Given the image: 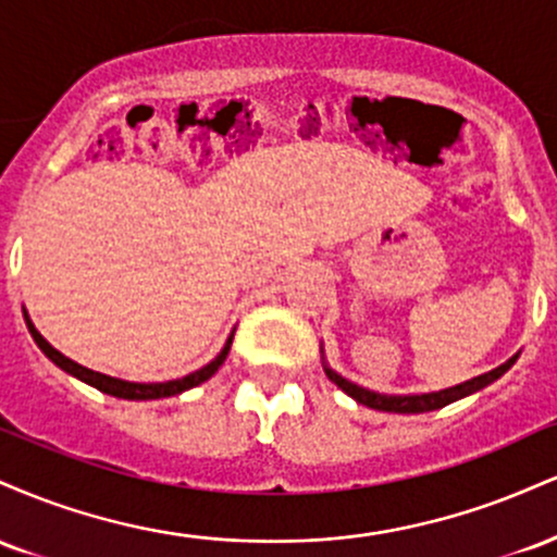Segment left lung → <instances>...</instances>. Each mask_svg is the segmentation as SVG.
I'll return each mask as SVG.
<instances>
[{
	"label": "left lung",
	"instance_id": "obj_1",
	"mask_svg": "<svg viewBox=\"0 0 557 557\" xmlns=\"http://www.w3.org/2000/svg\"><path fill=\"white\" fill-rule=\"evenodd\" d=\"M516 359H519V354L510 356L508 361L500 363L497 369H492V372H487V374H479V376H474V380L461 382V385L437 389V393L387 395V393H374V389L356 385V382L345 380L343 374H337L335 369L327 363V356H324V348H322V367H324V374L330 376V382H335V385L341 387L345 395H350V398H354L356 403H361V406L374 408V411H387V413H426V411H437V408H443V406H450V403L461 400V398H466V395H474V393H479V389L492 385L495 380H500V376L508 372L510 367H513Z\"/></svg>",
	"mask_w": 557,
	"mask_h": 557
}]
</instances>
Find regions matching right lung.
<instances>
[{"label": "right lung", "instance_id": "right-lung-1", "mask_svg": "<svg viewBox=\"0 0 557 557\" xmlns=\"http://www.w3.org/2000/svg\"><path fill=\"white\" fill-rule=\"evenodd\" d=\"M23 317H25V324H28V332L30 337H34V343L41 348V354L47 356L49 361L57 363V367L62 369V372H67L70 376H75V380L86 382V385H91L96 389H101V393L107 395H114V398H123V400H159V398H170V395H181L185 389L201 385V382H207L209 376H212L216 369L222 367L230 354V345H233V335L235 330L230 332V337L222 345L220 354L214 356L212 361L207 363V367L196 369V372L181 376V380H170V382H127V380H117V376H110V374H101V372H94V369H86L81 367L78 361L67 359L65 354H60V350L54 348V345H49L47 337L41 335V332L36 330V324L30 322L28 311L23 309Z\"/></svg>", "mask_w": 557, "mask_h": 557}]
</instances>
